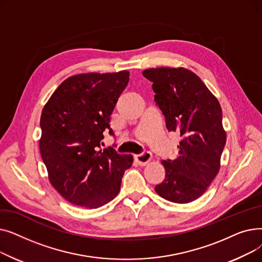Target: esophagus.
<instances>
[{"instance_id": "1", "label": "esophagus", "mask_w": 262, "mask_h": 262, "mask_svg": "<svg viewBox=\"0 0 262 262\" xmlns=\"http://www.w3.org/2000/svg\"><path fill=\"white\" fill-rule=\"evenodd\" d=\"M150 159H152V154L149 152H143L142 154L135 156V160L138 162V164H140V166H145L146 163L150 161Z\"/></svg>"}]
</instances>
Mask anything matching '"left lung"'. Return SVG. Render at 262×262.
<instances>
[{
	"label": "left lung",
	"instance_id": "1",
	"mask_svg": "<svg viewBox=\"0 0 262 262\" xmlns=\"http://www.w3.org/2000/svg\"><path fill=\"white\" fill-rule=\"evenodd\" d=\"M153 82L155 102L170 132L182 140L174 160H162L166 177L155 187L164 200L187 204L202 196L216 176L226 143L222 109L202 79L185 68H152L142 72Z\"/></svg>",
	"mask_w": 262,
	"mask_h": 262
}]
</instances>
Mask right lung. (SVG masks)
Instances as JSON below:
<instances>
[{
  "label": "right lung",
  "instance_id": "add662e5",
  "mask_svg": "<svg viewBox=\"0 0 262 262\" xmlns=\"http://www.w3.org/2000/svg\"><path fill=\"white\" fill-rule=\"evenodd\" d=\"M128 71L68 77L51 95L40 118L39 148L52 186L68 202L99 208L119 193L132 155L100 149Z\"/></svg>",
  "mask_w": 262,
  "mask_h": 262
}]
</instances>
